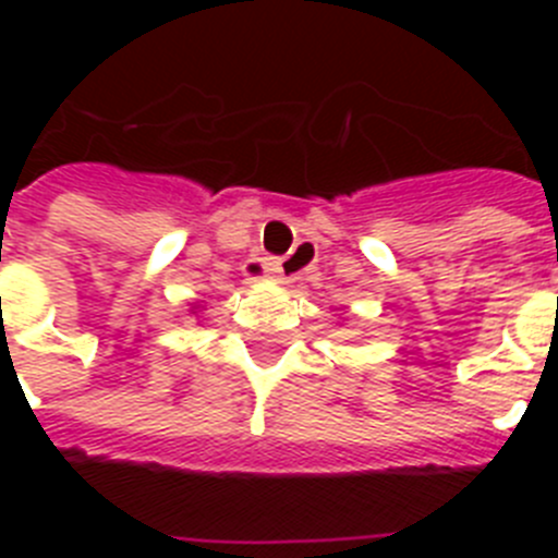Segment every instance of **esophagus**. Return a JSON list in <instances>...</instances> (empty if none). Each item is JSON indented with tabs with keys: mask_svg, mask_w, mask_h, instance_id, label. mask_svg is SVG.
Here are the masks:
<instances>
[{
	"mask_svg": "<svg viewBox=\"0 0 558 558\" xmlns=\"http://www.w3.org/2000/svg\"><path fill=\"white\" fill-rule=\"evenodd\" d=\"M302 263H304V254H293V256H288V259H279V263H265L263 270L274 274L279 282H288L290 274H293V268H299Z\"/></svg>",
	"mask_w": 558,
	"mask_h": 558,
	"instance_id": "obj_1",
	"label": "esophagus"
}]
</instances>
